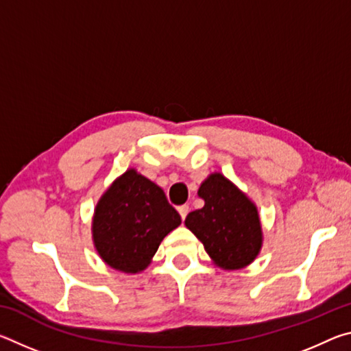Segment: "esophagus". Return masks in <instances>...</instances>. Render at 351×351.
Instances as JSON below:
<instances>
[{"instance_id": "1", "label": "esophagus", "mask_w": 351, "mask_h": 351, "mask_svg": "<svg viewBox=\"0 0 351 351\" xmlns=\"http://www.w3.org/2000/svg\"><path fill=\"white\" fill-rule=\"evenodd\" d=\"M178 212H180V215H181V219L184 221V219H186V217H187V213H189V206H180L178 207Z\"/></svg>"}]
</instances>
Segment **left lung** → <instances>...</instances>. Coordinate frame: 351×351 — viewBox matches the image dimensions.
<instances>
[{"label":"left lung","mask_w":351,"mask_h":351,"mask_svg":"<svg viewBox=\"0 0 351 351\" xmlns=\"http://www.w3.org/2000/svg\"><path fill=\"white\" fill-rule=\"evenodd\" d=\"M203 209L190 212L186 228L203 243L213 265L226 271L246 268L258 257L263 230L254 201L219 171L201 182Z\"/></svg>","instance_id":"left-lung-1"}]
</instances>
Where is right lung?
Listing matches in <instances>:
<instances>
[{"instance_id": "1", "label": "right lung", "mask_w": 351, "mask_h": 351, "mask_svg": "<svg viewBox=\"0 0 351 351\" xmlns=\"http://www.w3.org/2000/svg\"><path fill=\"white\" fill-rule=\"evenodd\" d=\"M181 224L164 190L128 169L99 198L93 215L94 247L110 268L138 274L147 269L159 245Z\"/></svg>"}]
</instances>
